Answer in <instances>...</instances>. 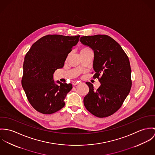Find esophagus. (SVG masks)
I'll use <instances>...</instances> for the list:
<instances>
[{"instance_id": "esophagus-1", "label": "esophagus", "mask_w": 155, "mask_h": 155, "mask_svg": "<svg viewBox=\"0 0 155 155\" xmlns=\"http://www.w3.org/2000/svg\"><path fill=\"white\" fill-rule=\"evenodd\" d=\"M72 85H73V86H76V85H77V84H78V83L77 81H72Z\"/></svg>"}]
</instances>
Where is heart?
I'll return each mask as SVG.
<instances>
[{"instance_id": "b5f03b06", "label": "heart", "mask_w": 155, "mask_h": 155, "mask_svg": "<svg viewBox=\"0 0 155 155\" xmlns=\"http://www.w3.org/2000/svg\"><path fill=\"white\" fill-rule=\"evenodd\" d=\"M91 49L88 48V47H84L83 48L81 51H80V53H82V52H87V51H90Z\"/></svg>"}]
</instances>
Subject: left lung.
<instances>
[{"label":"left lung","instance_id":"8db88e82","mask_svg":"<svg viewBox=\"0 0 155 155\" xmlns=\"http://www.w3.org/2000/svg\"><path fill=\"white\" fill-rule=\"evenodd\" d=\"M80 41L94 54L93 69L101 86L95 89L86 82L89 91L84 98L87 110L99 118L116 112L129 94L132 85L130 61L120 45L107 35L83 36Z\"/></svg>","mask_w":155,"mask_h":155}]
</instances>
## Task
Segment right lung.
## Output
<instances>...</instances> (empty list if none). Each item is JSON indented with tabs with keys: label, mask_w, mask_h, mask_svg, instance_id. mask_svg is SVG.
I'll use <instances>...</instances> for the list:
<instances>
[{
	"label": "right lung",
	"mask_w": 155,
	"mask_h": 155,
	"mask_svg": "<svg viewBox=\"0 0 155 155\" xmlns=\"http://www.w3.org/2000/svg\"><path fill=\"white\" fill-rule=\"evenodd\" d=\"M80 37L47 35L35 41L27 53L21 84L28 102L40 113L52 114L65 106L64 99L72 86L59 81V85L55 84L53 74L64 67Z\"/></svg>",
	"instance_id": "1"
}]
</instances>
